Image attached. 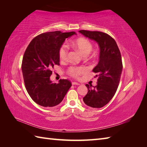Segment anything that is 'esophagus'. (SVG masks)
Masks as SVG:
<instances>
[{
	"instance_id": "esophagus-1",
	"label": "esophagus",
	"mask_w": 147,
	"mask_h": 147,
	"mask_svg": "<svg viewBox=\"0 0 147 147\" xmlns=\"http://www.w3.org/2000/svg\"><path fill=\"white\" fill-rule=\"evenodd\" d=\"M72 85H80V83H78V82H73V83H72Z\"/></svg>"
}]
</instances>
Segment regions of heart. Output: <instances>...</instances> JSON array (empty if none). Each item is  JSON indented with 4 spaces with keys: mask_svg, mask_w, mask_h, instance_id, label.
<instances>
[{
    "mask_svg": "<svg viewBox=\"0 0 147 147\" xmlns=\"http://www.w3.org/2000/svg\"><path fill=\"white\" fill-rule=\"evenodd\" d=\"M72 45L76 48L84 57L88 55L92 50V44L88 39L79 38L72 42ZM68 47L63 45L59 50V58L61 61H65L67 57ZM86 69L83 67H71L68 69V73L71 76L77 77L85 73Z\"/></svg>",
    "mask_w": 147,
    "mask_h": 147,
    "instance_id": "1",
    "label": "heart"
}]
</instances>
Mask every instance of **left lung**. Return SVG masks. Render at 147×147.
Listing matches in <instances>:
<instances>
[{
  "mask_svg": "<svg viewBox=\"0 0 147 147\" xmlns=\"http://www.w3.org/2000/svg\"><path fill=\"white\" fill-rule=\"evenodd\" d=\"M79 32L94 40L100 49L98 63L93 69L97 74V85L93 86L86 84L88 93L83 97V102L89 107L101 108L111 101L119 84L123 71L121 53L116 42L107 33L86 30Z\"/></svg>",
  "mask_w": 147,
  "mask_h": 147,
  "instance_id": "1",
  "label": "left lung"
}]
</instances>
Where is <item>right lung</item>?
I'll use <instances>...</instances> for the list:
<instances>
[{"mask_svg":"<svg viewBox=\"0 0 147 147\" xmlns=\"http://www.w3.org/2000/svg\"><path fill=\"white\" fill-rule=\"evenodd\" d=\"M76 35L74 32H47L36 36L28 46L22 62L24 85L33 100L43 107L59 105L64 99L71 83L60 80L58 83L51 80V69L59 65V50L65 40Z\"/></svg>","mask_w":147,"mask_h":147,"instance_id":"1","label":"right lung"}]
</instances>
